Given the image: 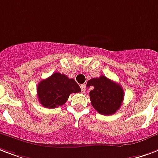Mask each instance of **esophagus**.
Masks as SVG:
<instances>
[{
  "label": "esophagus",
  "mask_w": 158,
  "mask_h": 158,
  "mask_svg": "<svg viewBox=\"0 0 158 158\" xmlns=\"http://www.w3.org/2000/svg\"><path fill=\"white\" fill-rule=\"evenodd\" d=\"M80 88H81V90H82V92H84V93L86 91V85H80Z\"/></svg>",
  "instance_id": "1"
}]
</instances>
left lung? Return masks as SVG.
Returning a JSON list of instances; mask_svg holds the SVG:
<instances>
[{"mask_svg": "<svg viewBox=\"0 0 158 158\" xmlns=\"http://www.w3.org/2000/svg\"><path fill=\"white\" fill-rule=\"evenodd\" d=\"M87 86L94 87L89 92L91 105L101 115H113L121 106L124 90L119 84L101 75L89 79Z\"/></svg>", "mask_w": 158, "mask_h": 158, "instance_id": "8db88e82", "label": "left lung"}]
</instances>
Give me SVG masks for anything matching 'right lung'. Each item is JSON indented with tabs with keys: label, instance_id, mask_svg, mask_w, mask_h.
Here are the masks:
<instances>
[{
	"label": "right lung",
	"instance_id": "1",
	"mask_svg": "<svg viewBox=\"0 0 158 158\" xmlns=\"http://www.w3.org/2000/svg\"><path fill=\"white\" fill-rule=\"evenodd\" d=\"M80 91V87L74 79L58 72L40 81L37 87V98L41 105L52 109L63 106L70 94Z\"/></svg>",
	"mask_w": 158,
	"mask_h": 158
}]
</instances>
